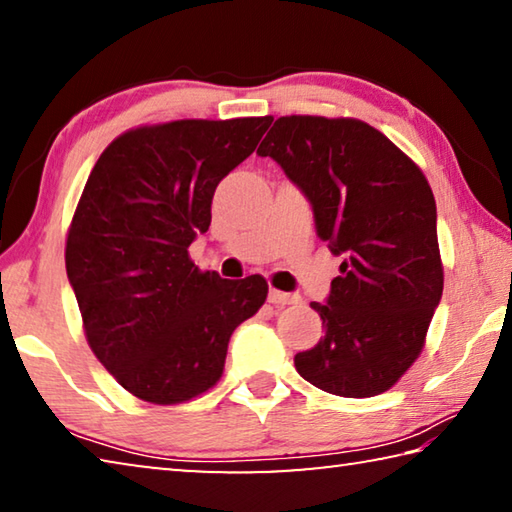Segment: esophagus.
<instances>
[{
    "mask_svg": "<svg viewBox=\"0 0 512 512\" xmlns=\"http://www.w3.org/2000/svg\"><path fill=\"white\" fill-rule=\"evenodd\" d=\"M268 302H273V305H293V302H298V296L296 293H284V291L271 289L268 291Z\"/></svg>",
    "mask_w": 512,
    "mask_h": 512,
    "instance_id": "34e87169",
    "label": "esophagus"
}]
</instances>
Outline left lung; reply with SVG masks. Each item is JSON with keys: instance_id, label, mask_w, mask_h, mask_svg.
Masks as SVG:
<instances>
[{"instance_id": "left-lung-1", "label": "left lung", "mask_w": 512, "mask_h": 512, "mask_svg": "<svg viewBox=\"0 0 512 512\" xmlns=\"http://www.w3.org/2000/svg\"><path fill=\"white\" fill-rule=\"evenodd\" d=\"M257 155L273 158L314 210L316 235L343 257L325 336L293 357L325 393L372 397L418 359L443 296L436 201L422 171L359 119L280 117Z\"/></svg>"}]
</instances>
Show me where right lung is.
Segmentation results:
<instances>
[{"mask_svg":"<svg viewBox=\"0 0 512 512\" xmlns=\"http://www.w3.org/2000/svg\"><path fill=\"white\" fill-rule=\"evenodd\" d=\"M271 117L183 119L117 137L94 164L65 266L92 352L128 393L180 404L219 381L235 329L264 305L262 275L201 273L216 185L255 151Z\"/></svg>","mask_w":512,"mask_h":512,"instance_id":"add662e5","label":"right lung"}]
</instances>
